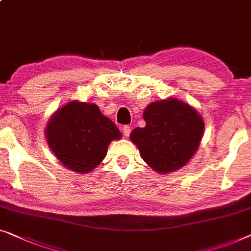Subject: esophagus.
<instances>
[{"instance_id": "34e87169", "label": "esophagus", "mask_w": 251, "mask_h": 251, "mask_svg": "<svg viewBox=\"0 0 251 251\" xmlns=\"http://www.w3.org/2000/svg\"><path fill=\"white\" fill-rule=\"evenodd\" d=\"M130 132H131V129H130V126H123L122 133L125 134V137H129Z\"/></svg>"}]
</instances>
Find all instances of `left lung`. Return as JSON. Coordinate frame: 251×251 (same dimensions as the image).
Returning a JSON list of instances; mask_svg holds the SVG:
<instances>
[{
    "label": "left lung",
    "instance_id": "obj_1",
    "mask_svg": "<svg viewBox=\"0 0 251 251\" xmlns=\"http://www.w3.org/2000/svg\"><path fill=\"white\" fill-rule=\"evenodd\" d=\"M144 128H136L130 140L141 158L159 174L176 172L188 164L201 145L205 123L191 105L169 97L145 108Z\"/></svg>",
    "mask_w": 251,
    "mask_h": 251
}]
</instances>
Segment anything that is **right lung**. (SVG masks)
Wrapping results in <instances>:
<instances>
[{"instance_id":"obj_1","label":"right lung","mask_w":251,"mask_h":251,"mask_svg":"<svg viewBox=\"0 0 251 251\" xmlns=\"http://www.w3.org/2000/svg\"><path fill=\"white\" fill-rule=\"evenodd\" d=\"M45 137L64 168L89 173L105 158L111 141L119 140L122 134L96 104L71 100L50 118Z\"/></svg>"}]
</instances>
